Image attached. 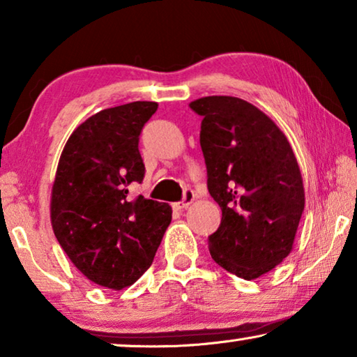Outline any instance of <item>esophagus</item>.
<instances>
[{
  "instance_id": "34e87169",
  "label": "esophagus",
  "mask_w": 357,
  "mask_h": 357,
  "mask_svg": "<svg viewBox=\"0 0 357 357\" xmlns=\"http://www.w3.org/2000/svg\"><path fill=\"white\" fill-rule=\"evenodd\" d=\"M195 200V193H193V190H190V189H187V190H184V197H183V200H181L179 203H174L173 204V208L174 209H178V211H181V209H185V208H189V204Z\"/></svg>"
}]
</instances>
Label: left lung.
I'll list each match as a JSON object with an SVG mask.
<instances>
[{"instance_id":"1","label":"left lung","mask_w":357,"mask_h":357,"mask_svg":"<svg viewBox=\"0 0 357 357\" xmlns=\"http://www.w3.org/2000/svg\"><path fill=\"white\" fill-rule=\"evenodd\" d=\"M190 108L203 116L208 190L222 209L208 238L211 257L228 273L257 279L293 249L305 203L298 160L274 121L249 102L208 96Z\"/></svg>"}]
</instances>
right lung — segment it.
<instances>
[{
	"instance_id": "right-lung-1",
	"label": "right lung",
	"mask_w": 357,
	"mask_h": 357,
	"mask_svg": "<svg viewBox=\"0 0 357 357\" xmlns=\"http://www.w3.org/2000/svg\"><path fill=\"white\" fill-rule=\"evenodd\" d=\"M155 102H130L93 114L72 132L52 189V227L83 275L123 289L153 264L172 222L168 203L129 197L144 164L140 134Z\"/></svg>"
}]
</instances>
